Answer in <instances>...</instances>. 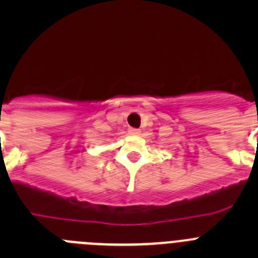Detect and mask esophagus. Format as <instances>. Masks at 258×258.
I'll list each match as a JSON object with an SVG mask.
<instances>
[{"instance_id": "obj_1", "label": "esophagus", "mask_w": 258, "mask_h": 258, "mask_svg": "<svg viewBox=\"0 0 258 258\" xmlns=\"http://www.w3.org/2000/svg\"><path fill=\"white\" fill-rule=\"evenodd\" d=\"M128 134H130V135H135V136H137V135L141 134V131H140L139 128H130V130H128Z\"/></svg>"}]
</instances>
